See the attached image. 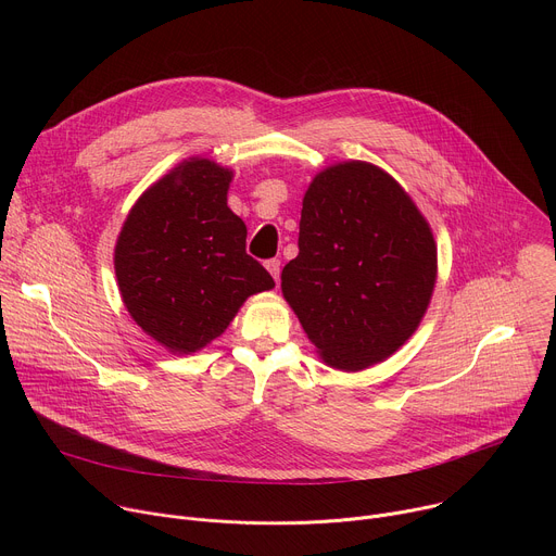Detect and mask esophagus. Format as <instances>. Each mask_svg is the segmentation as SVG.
I'll return each mask as SVG.
<instances>
[{"label":"esophagus","mask_w":556,"mask_h":556,"mask_svg":"<svg viewBox=\"0 0 556 556\" xmlns=\"http://www.w3.org/2000/svg\"><path fill=\"white\" fill-rule=\"evenodd\" d=\"M279 266H281V262H279V260H268V262H266V268H268V273L273 275V279H275V281L279 279Z\"/></svg>","instance_id":"1"}]
</instances>
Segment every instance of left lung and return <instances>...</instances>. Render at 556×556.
I'll return each mask as SVG.
<instances>
[{"label":"left lung","instance_id":"obj_1","mask_svg":"<svg viewBox=\"0 0 556 556\" xmlns=\"http://www.w3.org/2000/svg\"><path fill=\"white\" fill-rule=\"evenodd\" d=\"M435 277L431 226L387 172L350 161L314 176L281 292L326 365L358 371L403 348Z\"/></svg>","mask_w":556,"mask_h":556}]
</instances>
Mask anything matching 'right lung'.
<instances>
[{
  "instance_id": "1",
  "label": "right lung",
  "mask_w": 556,
  "mask_h": 556,
  "mask_svg": "<svg viewBox=\"0 0 556 556\" xmlns=\"http://www.w3.org/2000/svg\"><path fill=\"white\" fill-rule=\"evenodd\" d=\"M232 172L189 157L131 206L114 249V270L131 319L174 354L217 339L242 303L275 288L247 253V224L226 193Z\"/></svg>"
}]
</instances>
